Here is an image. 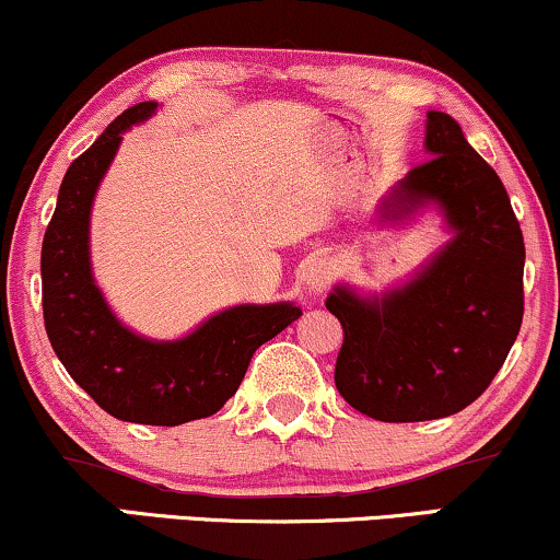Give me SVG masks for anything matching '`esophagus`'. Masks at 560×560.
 Here are the masks:
<instances>
[{"instance_id":"34e87169","label":"esophagus","mask_w":560,"mask_h":560,"mask_svg":"<svg viewBox=\"0 0 560 560\" xmlns=\"http://www.w3.org/2000/svg\"><path fill=\"white\" fill-rule=\"evenodd\" d=\"M332 279V264L328 258L317 256V258H310L307 264L302 266V273H300V281L304 287V292L310 296H320L325 289H328Z\"/></svg>"}]
</instances>
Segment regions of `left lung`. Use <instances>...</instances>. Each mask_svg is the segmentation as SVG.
<instances>
[{
	"mask_svg": "<svg viewBox=\"0 0 560 560\" xmlns=\"http://www.w3.org/2000/svg\"><path fill=\"white\" fill-rule=\"evenodd\" d=\"M429 160L387 194L380 222L436 207L452 240L413 279L380 296L336 287L325 307L343 325L336 387L359 413L431 421L491 385L525 313V240L504 183L447 113L427 116Z\"/></svg>",
	"mask_w": 560,
	"mask_h": 560,
	"instance_id": "obj_1",
	"label": "left lung"
}]
</instances>
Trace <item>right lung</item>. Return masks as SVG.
<instances>
[{
    "label": "right lung",
    "mask_w": 560,
    "mask_h": 560,
    "mask_svg": "<svg viewBox=\"0 0 560 560\" xmlns=\"http://www.w3.org/2000/svg\"><path fill=\"white\" fill-rule=\"evenodd\" d=\"M158 103L124 110L59 188L40 250L48 341L77 385L121 421L178 427L207 419L237 393L258 346L302 315L292 302L237 304L178 341H150L113 315L90 266V211L124 131L147 121Z\"/></svg>",
    "instance_id": "obj_1"
}]
</instances>
